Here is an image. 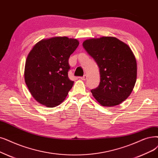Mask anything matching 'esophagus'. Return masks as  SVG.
Returning <instances> with one entry per match:
<instances>
[{"instance_id": "obj_1", "label": "esophagus", "mask_w": 158, "mask_h": 158, "mask_svg": "<svg viewBox=\"0 0 158 158\" xmlns=\"http://www.w3.org/2000/svg\"><path fill=\"white\" fill-rule=\"evenodd\" d=\"M86 79H87V76H86V75H85L83 77H81V79H82V80H83V81H85V80H86Z\"/></svg>"}]
</instances>
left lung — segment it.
Here are the masks:
<instances>
[{
    "label": "left lung",
    "instance_id": "8db88e82",
    "mask_svg": "<svg viewBox=\"0 0 158 158\" xmlns=\"http://www.w3.org/2000/svg\"><path fill=\"white\" fill-rule=\"evenodd\" d=\"M83 46L99 68V85L91 90L94 98L103 106L121 104L136 82L137 63L130 48L113 37L87 39Z\"/></svg>",
    "mask_w": 158,
    "mask_h": 158
}]
</instances>
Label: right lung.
I'll return each mask as SVG.
<instances>
[{
	"mask_svg": "<svg viewBox=\"0 0 158 158\" xmlns=\"http://www.w3.org/2000/svg\"><path fill=\"white\" fill-rule=\"evenodd\" d=\"M75 39L56 37L43 39L27 57L24 79L37 102L47 107L60 105L73 85L68 78V59L79 46Z\"/></svg>",
	"mask_w": 158,
	"mask_h": 158,
	"instance_id": "obj_1",
	"label": "right lung"
}]
</instances>
